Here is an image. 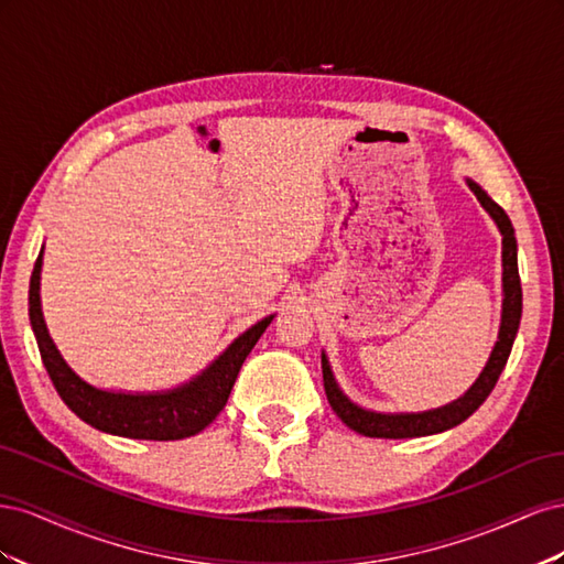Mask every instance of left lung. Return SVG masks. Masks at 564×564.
<instances>
[{
  "mask_svg": "<svg viewBox=\"0 0 564 564\" xmlns=\"http://www.w3.org/2000/svg\"><path fill=\"white\" fill-rule=\"evenodd\" d=\"M468 187L475 193L477 202L482 204L485 212L494 218V224L501 230V245H503V311H501V327H499V340L494 344V350L489 360L482 369L477 381L460 395L458 400L431 409V412H419V414H381V412H369V409L357 406L350 402L344 390L338 388L327 355L322 352V379H324V392H327V400L336 416L344 421L348 429L355 433L367 435V437H388V440H402V437H423L449 431L460 421H466L477 406H480L489 392L497 386L501 371L508 362L510 348H513V340L520 327L522 317V286H520V272H518V242H516V230L510 226L508 214L494 202L480 185L466 178Z\"/></svg>",
  "mask_w": 564,
  "mask_h": 564,
  "instance_id": "8db88e82",
  "label": "left lung"
}]
</instances>
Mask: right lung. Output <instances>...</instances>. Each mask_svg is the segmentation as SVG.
I'll use <instances>...</instances> for the list:
<instances>
[{
	"mask_svg": "<svg viewBox=\"0 0 564 564\" xmlns=\"http://www.w3.org/2000/svg\"><path fill=\"white\" fill-rule=\"evenodd\" d=\"M40 272L42 251L30 278L28 311L32 332H35L37 338L42 362L48 371V379L54 381L61 400L70 406L84 423L94 425L96 431L119 437L164 442L191 437L207 429V425L220 414V409L226 406L247 355L256 346V340L261 338L272 317H275L268 315L261 322H256L251 329H247L242 336H237L232 344L199 373V377L178 388L164 392L100 390L79 379L61 357L54 340H51L42 315Z\"/></svg>",
	"mask_w": 564,
	"mask_h": 564,
	"instance_id": "obj_1",
	"label": "right lung"
}]
</instances>
